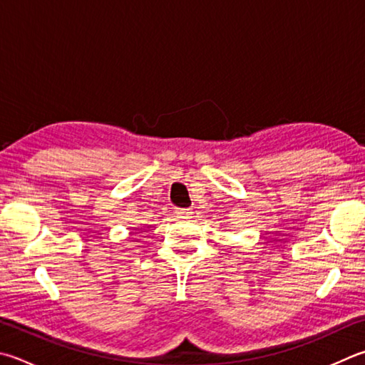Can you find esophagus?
<instances>
[{
  "instance_id": "1",
  "label": "esophagus",
  "mask_w": 365,
  "mask_h": 365,
  "mask_svg": "<svg viewBox=\"0 0 365 365\" xmlns=\"http://www.w3.org/2000/svg\"><path fill=\"white\" fill-rule=\"evenodd\" d=\"M175 214H177L178 217H187V215L190 214V210H188V209H177Z\"/></svg>"
}]
</instances>
